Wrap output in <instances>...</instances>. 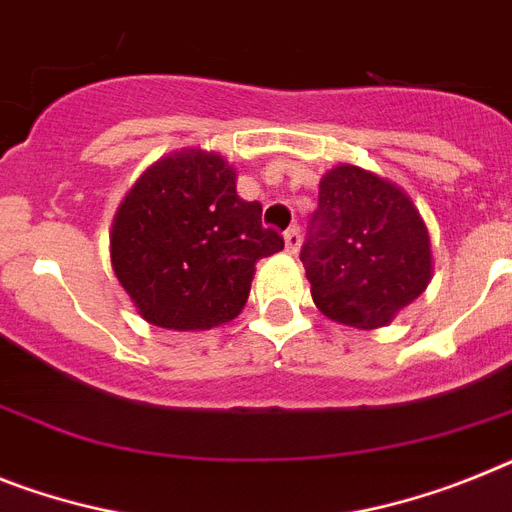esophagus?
I'll return each instance as SVG.
<instances>
[{"instance_id":"esophagus-1","label":"esophagus","mask_w":512,"mask_h":512,"mask_svg":"<svg viewBox=\"0 0 512 512\" xmlns=\"http://www.w3.org/2000/svg\"><path fill=\"white\" fill-rule=\"evenodd\" d=\"M283 244H286V252H289V255H296V252H299V247H302V234H299L296 226H291V229L283 234Z\"/></svg>"}]
</instances>
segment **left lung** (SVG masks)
Wrapping results in <instances>:
<instances>
[{
    "instance_id": "obj_1",
    "label": "left lung",
    "mask_w": 512,
    "mask_h": 512,
    "mask_svg": "<svg viewBox=\"0 0 512 512\" xmlns=\"http://www.w3.org/2000/svg\"><path fill=\"white\" fill-rule=\"evenodd\" d=\"M302 263L322 315L375 330L424 294L432 244L422 213L398 184L341 163L322 176Z\"/></svg>"
}]
</instances>
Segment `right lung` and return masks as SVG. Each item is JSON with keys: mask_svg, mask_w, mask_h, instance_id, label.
Returning a JSON list of instances; mask_svg holds the SVG:
<instances>
[{"mask_svg": "<svg viewBox=\"0 0 512 512\" xmlns=\"http://www.w3.org/2000/svg\"><path fill=\"white\" fill-rule=\"evenodd\" d=\"M263 205L236 195V169L213 150L158 158L119 203L111 268L150 325L210 330L247 304L260 257L283 239L263 229Z\"/></svg>", "mask_w": 512, "mask_h": 512, "instance_id": "obj_1", "label": "right lung"}]
</instances>
